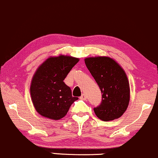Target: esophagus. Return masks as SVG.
<instances>
[{
	"label": "esophagus",
	"instance_id": "1",
	"mask_svg": "<svg viewBox=\"0 0 158 158\" xmlns=\"http://www.w3.org/2000/svg\"><path fill=\"white\" fill-rule=\"evenodd\" d=\"M81 99V100H86V95H85V94H82V95L81 96V98H80Z\"/></svg>",
	"mask_w": 158,
	"mask_h": 158
}]
</instances>
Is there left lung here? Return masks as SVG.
Masks as SVG:
<instances>
[{
	"instance_id": "8db88e82",
	"label": "left lung",
	"mask_w": 158,
	"mask_h": 158,
	"mask_svg": "<svg viewBox=\"0 0 158 158\" xmlns=\"http://www.w3.org/2000/svg\"><path fill=\"white\" fill-rule=\"evenodd\" d=\"M84 61L102 94L101 104L94 107L95 115L104 122L118 118L130 101V87L125 71L108 56L88 57Z\"/></svg>"
}]
</instances>
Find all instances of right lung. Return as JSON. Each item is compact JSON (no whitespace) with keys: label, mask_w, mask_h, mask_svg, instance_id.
<instances>
[{"label":"right lung","mask_w":158,"mask_h":158,"mask_svg":"<svg viewBox=\"0 0 158 158\" xmlns=\"http://www.w3.org/2000/svg\"><path fill=\"white\" fill-rule=\"evenodd\" d=\"M78 61V58L70 56H51L37 69L30 90L33 106L41 116L59 120L78 99L72 96L70 87L63 82Z\"/></svg>","instance_id":"obj_1"}]
</instances>
